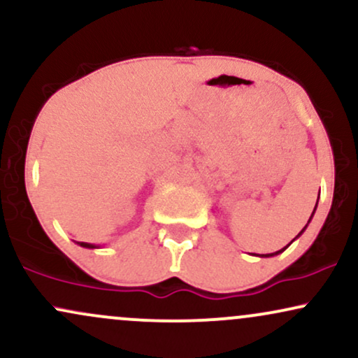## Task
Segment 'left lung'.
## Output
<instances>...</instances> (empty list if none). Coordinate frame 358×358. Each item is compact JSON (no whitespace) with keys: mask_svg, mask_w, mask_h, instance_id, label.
Returning <instances> with one entry per match:
<instances>
[{"mask_svg":"<svg viewBox=\"0 0 358 358\" xmlns=\"http://www.w3.org/2000/svg\"><path fill=\"white\" fill-rule=\"evenodd\" d=\"M318 196H320V193H318ZM316 203H318V202H316ZM315 210H316V205H315ZM315 210H313V213H315ZM313 213H311L310 220H311V219H313ZM310 220H308V224H310ZM308 224L305 225V227H303V231H301V232H299V234H298V236H296V237H294V239H298V237H299V236H301V234L306 231ZM294 239H293V241H294ZM293 241H291V242H293ZM291 242H289V244H291ZM289 244H287V245H289ZM287 245H286V248H282V249H279V250H276V252H271V254H256V256H259V257H273V256H278V254H281V252H282V250H285V249H287Z\"/></svg>","mask_w":358,"mask_h":358,"instance_id":"obj_1","label":"left lung"}]
</instances>
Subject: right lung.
Listing matches in <instances>:
<instances>
[{"label": "right lung", "mask_w": 358, "mask_h": 358, "mask_svg": "<svg viewBox=\"0 0 358 358\" xmlns=\"http://www.w3.org/2000/svg\"><path fill=\"white\" fill-rule=\"evenodd\" d=\"M77 244H79L80 248H85V249H97V248H99V245L89 244V242H77Z\"/></svg>", "instance_id": "obj_1"}]
</instances>
